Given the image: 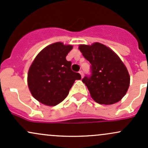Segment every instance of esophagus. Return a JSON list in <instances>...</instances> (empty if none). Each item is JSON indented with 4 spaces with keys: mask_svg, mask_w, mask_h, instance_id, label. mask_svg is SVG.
Here are the masks:
<instances>
[{
    "mask_svg": "<svg viewBox=\"0 0 148 148\" xmlns=\"http://www.w3.org/2000/svg\"><path fill=\"white\" fill-rule=\"evenodd\" d=\"M79 73H80V74L81 75V77H83V75H84V73H83V71H79Z\"/></svg>",
    "mask_w": 148,
    "mask_h": 148,
    "instance_id": "34e87169",
    "label": "esophagus"
}]
</instances>
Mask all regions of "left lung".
Returning a JSON list of instances; mask_svg holds the SVG:
<instances>
[{
	"mask_svg": "<svg viewBox=\"0 0 148 148\" xmlns=\"http://www.w3.org/2000/svg\"><path fill=\"white\" fill-rule=\"evenodd\" d=\"M90 63V74L82 81L92 98L100 104H113L123 98L130 84V76L120 58L106 46L95 43L79 47Z\"/></svg>",
	"mask_w": 148,
	"mask_h": 148,
	"instance_id": "left-lung-1",
	"label": "left lung"
}]
</instances>
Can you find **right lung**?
<instances>
[{"label": "right lung", "instance_id": "right-lung-1", "mask_svg": "<svg viewBox=\"0 0 148 148\" xmlns=\"http://www.w3.org/2000/svg\"><path fill=\"white\" fill-rule=\"evenodd\" d=\"M73 48L56 42L44 48L30 66L27 82L32 95L48 106H56L67 97L75 80L81 75L71 69L66 57Z\"/></svg>", "mask_w": 148, "mask_h": 148}]
</instances>
